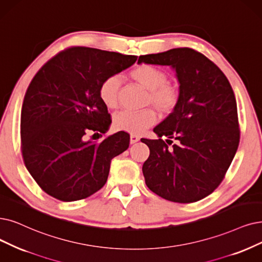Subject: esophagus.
Instances as JSON below:
<instances>
[{"label": "esophagus", "mask_w": 262, "mask_h": 262, "mask_svg": "<svg viewBox=\"0 0 262 262\" xmlns=\"http://www.w3.org/2000/svg\"><path fill=\"white\" fill-rule=\"evenodd\" d=\"M139 141H140V137H138V135H135V134H131V137H130V143L131 144H134V143H137Z\"/></svg>", "instance_id": "esophagus-1"}]
</instances>
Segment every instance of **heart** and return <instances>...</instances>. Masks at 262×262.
Segmentation results:
<instances>
[{
	"mask_svg": "<svg viewBox=\"0 0 262 262\" xmlns=\"http://www.w3.org/2000/svg\"><path fill=\"white\" fill-rule=\"evenodd\" d=\"M130 77L141 87L149 92L148 102L162 113L170 112L177 102L179 95L174 87L167 85V76L159 69L148 64H141L130 72ZM121 80L118 76L104 79L99 88V96L104 105L116 107ZM156 122L151 111L130 112L122 111L114 116V127L119 131L138 134Z\"/></svg>",
	"mask_w": 262,
	"mask_h": 262,
	"instance_id": "heart-1",
	"label": "heart"
}]
</instances>
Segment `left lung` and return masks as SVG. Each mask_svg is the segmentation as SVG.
Wrapping results in <instances>:
<instances>
[{
    "label": "left lung",
    "mask_w": 262,
    "mask_h": 262,
    "mask_svg": "<svg viewBox=\"0 0 262 262\" xmlns=\"http://www.w3.org/2000/svg\"><path fill=\"white\" fill-rule=\"evenodd\" d=\"M138 63L170 67L180 83L173 112L154 128L159 139L141 140L150 150L142 167L145 183L165 200L196 202L222 183L237 149L231 85L221 69L191 48L140 56ZM172 138L177 143L170 149Z\"/></svg>",
    "instance_id": "8db88e82"
}]
</instances>
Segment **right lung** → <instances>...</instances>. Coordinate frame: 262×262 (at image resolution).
Here are the masks:
<instances>
[{
	"mask_svg": "<svg viewBox=\"0 0 262 262\" xmlns=\"http://www.w3.org/2000/svg\"><path fill=\"white\" fill-rule=\"evenodd\" d=\"M137 59L72 47L50 59L31 81L21 110V150L29 173L49 195L77 201L105 185L111 161L128 149L130 135L119 131L101 143L86 135L106 133L112 123L99 96L102 81Z\"/></svg>",
	"mask_w": 262,
	"mask_h": 262,
	"instance_id": "obj_1",
	"label": "right lung"
}]
</instances>
